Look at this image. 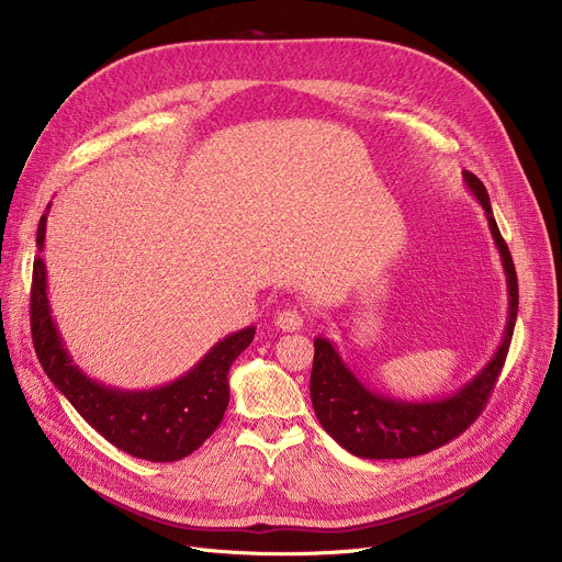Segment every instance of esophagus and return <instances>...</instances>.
<instances>
[{
	"label": "esophagus",
	"mask_w": 562,
	"mask_h": 562,
	"mask_svg": "<svg viewBox=\"0 0 562 562\" xmlns=\"http://www.w3.org/2000/svg\"><path fill=\"white\" fill-rule=\"evenodd\" d=\"M274 325L281 331H297L304 327V315L295 308H283L274 315Z\"/></svg>",
	"instance_id": "34e87169"
}]
</instances>
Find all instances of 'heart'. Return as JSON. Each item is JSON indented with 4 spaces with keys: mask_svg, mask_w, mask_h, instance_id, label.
I'll return each mask as SVG.
<instances>
[{
    "mask_svg": "<svg viewBox=\"0 0 562 562\" xmlns=\"http://www.w3.org/2000/svg\"><path fill=\"white\" fill-rule=\"evenodd\" d=\"M228 285H231V279H228Z\"/></svg>",
    "mask_w": 562,
    "mask_h": 562,
    "instance_id": "obj_1",
    "label": "heart"
}]
</instances>
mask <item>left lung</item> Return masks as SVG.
Returning <instances> with one entry per match:
<instances>
[{
    "label": "left lung",
    "mask_w": 562,
    "mask_h": 562,
    "mask_svg": "<svg viewBox=\"0 0 562 562\" xmlns=\"http://www.w3.org/2000/svg\"><path fill=\"white\" fill-rule=\"evenodd\" d=\"M469 192L483 205L494 237L507 285V319L501 342L492 359L475 375L443 397L405 400L366 386L357 372L345 363L336 342L317 336L311 370V403L319 425L345 450L363 460H405L425 456L450 439L460 437L483 412L496 384L510 347L519 308L517 272L510 251L496 226L485 184L464 171Z\"/></svg>",
    "instance_id": "8db88e82"
}]
</instances>
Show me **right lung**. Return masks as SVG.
<instances>
[{"mask_svg":"<svg viewBox=\"0 0 562 562\" xmlns=\"http://www.w3.org/2000/svg\"><path fill=\"white\" fill-rule=\"evenodd\" d=\"M47 212L38 222L32 279V336L49 382L93 430L127 456L148 462H176L194 452L224 418L231 386L228 370L254 340L256 327H245L217 340L184 375L155 389H116L102 384L72 363L59 327L52 317L45 270Z\"/></svg>","mask_w":562,"mask_h":562,"instance_id":"obj_1","label":"right lung"}]
</instances>
